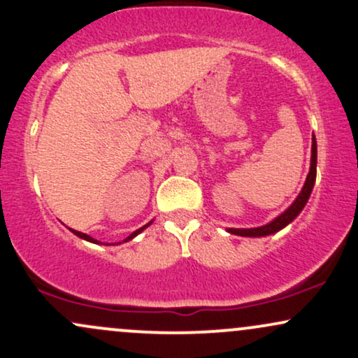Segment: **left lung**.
<instances>
[{"label": "left lung", "instance_id": "left-lung-1", "mask_svg": "<svg viewBox=\"0 0 358 358\" xmlns=\"http://www.w3.org/2000/svg\"><path fill=\"white\" fill-rule=\"evenodd\" d=\"M316 182V138L315 134L311 136V162H310V171H308L306 182L303 185L301 192L299 195L294 199V202L286 208L285 212L279 213L276 219H273L269 224L261 225V227H252V229H232L229 227L227 232L234 234V236H241V237H266L271 236V234H276L285 229L287 224H291L296 217L301 213L305 205L308 203V199H310L311 192H313Z\"/></svg>", "mask_w": 358, "mask_h": 358}]
</instances>
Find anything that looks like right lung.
<instances>
[{
  "instance_id": "1",
  "label": "right lung",
  "mask_w": 358,
  "mask_h": 358,
  "mask_svg": "<svg viewBox=\"0 0 358 358\" xmlns=\"http://www.w3.org/2000/svg\"><path fill=\"white\" fill-rule=\"evenodd\" d=\"M151 224H153V220H151V222H148V224H146V225H143V227H141V229H138V231H134L133 234H131V236H127V237H126V239H124V242H127V241H131V239H134V237H136V236H138V234H141L143 231H145V229H146V227H150V225H151ZM71 231H72L73 234H76V236H77V237H80V239H84V241H87V242H92V244H101V242H99V241L92 239V237H90V236H87V234H84V232H79V231H73V229H71ZM106 245H114V244H106Z\"/></svg>"
}]
</instances>
